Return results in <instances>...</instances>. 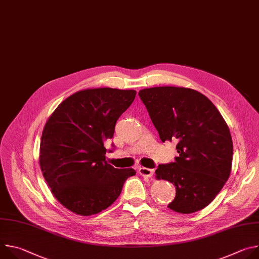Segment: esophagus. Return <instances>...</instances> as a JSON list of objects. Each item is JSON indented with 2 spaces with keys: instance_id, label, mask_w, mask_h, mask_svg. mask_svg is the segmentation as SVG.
Instances as JSON below:
<instances>
[{
  "instance_id": "obj_1",
  "label": "esophagus",
  "mask_w": 259,
  "mask_h": 259,
  "mask_svg": "<svg viewBox=\"0 0 259 259\" xmlns=\"http://www.w3.org/2000/svg\"><path fill=\"white\" fill-rule=\"evenodd\" d=\"M139 174L142 175L143 177H152L154 175L155 170L154 169H150V168H144V167H140L139 168Z\"/></svg>"
}]
</instances>
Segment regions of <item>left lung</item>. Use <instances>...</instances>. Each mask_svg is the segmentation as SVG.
<instances>
[{"instance_id":"8db88e82","label":"left lung","mask_w":259,"mask_h":259,"mask_svg":"<svg viewBox=\"0 0 259 259\" xmlns=\"http://www.w3.org/2000/svg\"><path fill=\"white\" fill-rule=\"evenodd\" d=\"M161 140H176L175 162L161 164L157 179L170 181L171 210L189 214L208 206L230 177L233 140L229 126L202 93L183 87H154L138 93Z\"/></svg>"}]
</instances>
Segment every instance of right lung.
<instances>
[{
    "instance_id": "obj_1",
    "label": "right lung",
    "mask_w": 259,
    "mask_h": 259,
    "mask_svg": "<svg viewBox=\"0 0 259 259\" xmlns=\"http://www.w3.org/2000/svg\"><path fill=\"white\" fill-rule=\"evenodd\" d=\"M135 90L94 88L63 100L48 119L41 138L40 166L51 193L69 211L97 214L120 196L132 168L105 161L104 142L131 105Z\"/></svg>"
}]
</instances>
